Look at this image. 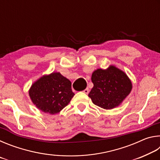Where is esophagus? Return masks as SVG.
I'll return each mask as SVG.
<instances>
[{"label": "esophagus", "mask_w": 160, "mask_h": 160, "mask_svg": "<svg viewBox=\"0 0 160 160\" xmlns=\"http://www.w3.org/2000/svg\"><path fill=\"white\" fill-rule=\"evenodd\" d=\"M83 92L85 93V94H88L89 93V89L87 88L86 89H85V90H83Z\"/></svg>", "instance_id": "obj_1"}]
</instances>
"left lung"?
I'll list each match as a JSON object with an SVG mask.
<instances>
[{
    "mask_svg": "<svg viewBox=\"0 0 160 160\" xmlns=\"http://www.w3.org/2000/svg\"><path fill=\"white\" fill-rule=\"evenodd\" d=\"M92 82L94 86L88 96L94 104L104 109L118 106L132 89L128 76L113 66L107 70H95L92 75Z\"/></svg>",
    "mask_w": 160,
    "mask_h": 160,
    "instance_id": "obj_1",
    "label": "left lung"
}]
</instances>
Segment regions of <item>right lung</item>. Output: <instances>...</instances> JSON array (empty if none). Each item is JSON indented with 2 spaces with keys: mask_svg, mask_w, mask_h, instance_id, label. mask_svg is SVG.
I'll return each instance as SVG.
<instances>
[{
  "mask_svg": "<svg viewBox=\"0 0 160 160\" xmlns=\"http://www.w3.org/2000/svg\"><path fill=\"white\" fill-rule=\"evenodd\" d=\"M29 94L38 109L50 114L66 107L75 94L70 81L59 72L42 77L32 85Z\"/></svg>",
  "mask_w": 160,
  "mask_h": 160,
  "instance_id": "1",
  "label": "right lung"
}]
</instances>
